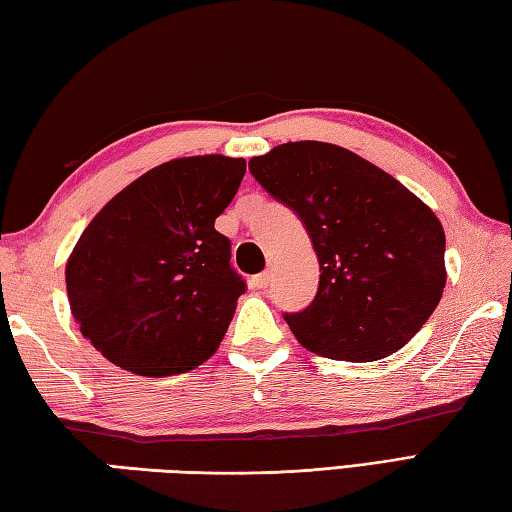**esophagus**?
Instances as JSON below:
<instances>
[{"label": "esophagus", "instance_id": "obj_1", "mask_svg": "<svg viewBox=\"0 0 512 512\" xmlns=\"http://www.w3.org/2000/svg\"><path fill=\"white\" fill-rule=\"evenodd\" d=\"M269 281H272V272H263V274H256L252 278V287L256 289H265L269 285Z\"/></svg>", "mask_w": 512, "mask_h": 512}]
</instances>
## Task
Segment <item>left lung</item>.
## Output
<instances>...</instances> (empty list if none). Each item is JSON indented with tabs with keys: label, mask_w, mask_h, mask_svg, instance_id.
<instances>
[{
	"label": "left lung",
	"mask_w": 512,
	"mask_h": 512,
	"mask_svg": "<svg viewBox=\"0 0 512 512\" xmlns=\"http://www.w3.org/2000/svg\"><path fill=\"white\" fill-rule=\"evenodd\" d=\"M254 178L303 220L321 265L312 305L285 314L303 347L379 361L406 345L441 301L446 234L426 202L339 144H278Z\"/></svg>",
	"instance_id": "left-lung-1"
}]
</instances>
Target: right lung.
Wrapping results in <instances>:
<instances>
[{
	"mask_svg": "<svg viewBox=\"0 0 512 512\" xmlns=\"http://www.w3.org/2000/svg\"><path fill=\"white\" fill-rule=\"evenodd\" d=\"M243 176L245 160L220 153L162 162L82 231L66 260V294L104 359L140 376H171L218 350L245 283L214 223Z\"/></svg>",
	"mask_w": 512,
	"mask_h": 512,
	"instance_id": "add662e5",
	"label": "right lung"
}]
</instances>
